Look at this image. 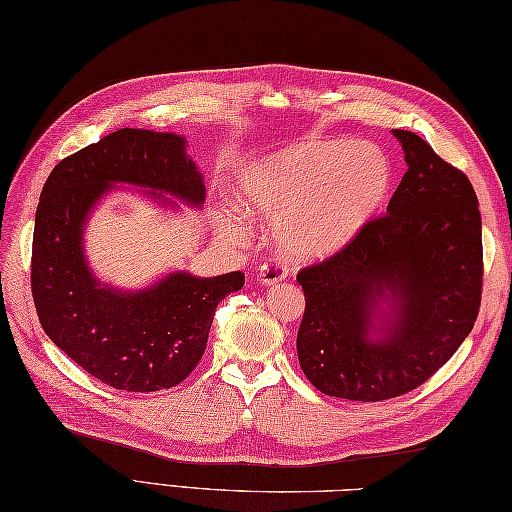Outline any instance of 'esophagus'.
Here are the masks:
<instances>
[{"mask_svg":"<svg viewBox=\"0 0 512 512\" xmlns=\"http://www.w3.org/2000/svg\"><path fill=\"white\" fill-rule=\"evenodd\" d=\"M286 277V270L277 266V264H264L262 268L257 270V281L262 286H275V284H281Z\"/></svg>","mask_w":512,"mask_h":512,"instance_id":"esophagus-1","label":"esophagus"}]
</instances>
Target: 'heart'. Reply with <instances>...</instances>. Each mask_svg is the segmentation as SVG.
Instances as JSON below:
<instances>
[{"mask_svg":"<svg viewBox=\"0 0 512 512\" xmlns=\"http://www.w3.org/2000/svg\"><path fill=\"white\" fill-rule=\"evenodd\" d=\"M389 187V158L376 145L303 140L244 169L237 195L250 215L273 224L281 255L319 262L356 242ZM220 224L237 233L242 215L228 209Z\"/></svg>","mask_w":512,"mask_h":512,"instance_id":"1","label":"heart"}]
</instances>
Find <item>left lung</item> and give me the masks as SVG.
<instances>
[{"mask_svg":"<svg viewBox=\"0 0 512 512\" xmlns=\"http://www.w3.org/2000/svg\"><path fill=\"white\" fill-rule=\"evenodd\" d=\"M405 154L387 215L343 253L301 270L297 354L334 398L376 402L422 385L449 361L480 310L482 217L462 171L394 129Z\"/></svg>","mask_w":512,"mask_h":512,"instance_id":"1","label":"left lung"}]
</instances>
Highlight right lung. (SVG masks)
<instances>
[{"label": "right lung", "instance_id": "obj_1", "mask_svg": "<svg viewBox=\"0 0 512 512\" xmlns=\"http://www.w3.org/2000/svg\"><path fill=\"white\" fill-rule=\"evenodd\" d=\"M132 187L160 209H202L204 176L187 138L118 129L61 160L41 189L32 237V299L50 341L101 383L158 391L200 363L217 303L242 290L244 275L198 277L169 270L143 288L96 277L85 228L107 195Z\"/></svg>", "mask_w": 512, "mask_h": 512}]
</instances>
